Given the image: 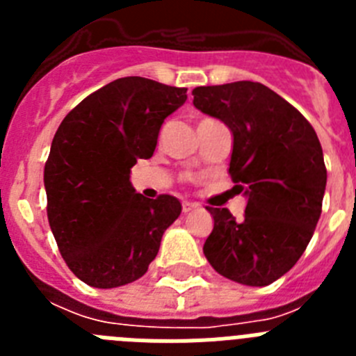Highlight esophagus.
I'll return each mask as SVG.
<instances>
[{
	"mask_svg": "<svg viewBox=\"0 0 356 356\" xmlns=\"http://www.w3.org/2000/svg\"><path fill=\"white\" fill-rule=\"evenodd\" d=\"M197 205H194V203H191V201H184V203H181V210H184L185 213L187 212H193L194 209H196Z\"/></svg>",
	"mask_w": 356,
	"mask_h": 356,
	"instance_id": "1",
	"label": "esophagus"
}]
</instances>
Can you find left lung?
<instances>
[{"label":"left lung","instance_id":"1","mask_svg":"<svg viewBox=\"0 0 356 356\" xmlns=\"http://www.w3.org/2000/svg\"><path fill=\"white\" fill-rule=\"evenodd\" d=\"M194 106L234 134L229 176L248 196L242 221L207 207L213 229L203 253L237 284L264 287L294 266L321 217L326 188L323 147L312 124L259 81L196 87Z\"/></svg>","mask_w":356,"mask_h":356}]
</instances>
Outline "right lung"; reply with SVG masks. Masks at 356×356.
Here are the masks:
<instances>
[{
	"mask_svg": "<svg viewBox=\"0 0 356 356\" xmlns=\"http://www.w3.org/2000/svg\"><path fill=\"white\" fill-rule=\"evenodd\" d=\"M185 87L127 76L78 103L60 122L44 165L48 221L62 259L81 282L121 287L147 271L180 201L135 193L130 169L151 159L163 119Z\"/></svg>",
	"mask_w": 356,
	"mask_h": 356,
	"instance_id": "obj_1",
	"label": "right lung"
}]
</instances>
